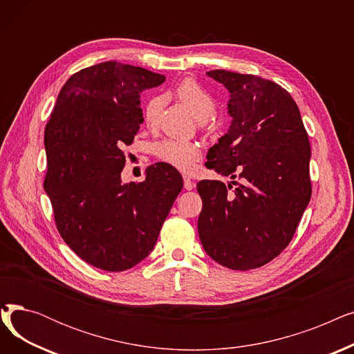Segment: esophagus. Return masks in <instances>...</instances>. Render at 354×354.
Wrapping results in <instances>:
<instances>
[{
	"label": "esophagus",
	"instance_id": "esophagus-1",
	"mask_svg": "<svg viewBox=\"0 0 354 354\" xmlns=\"http://www.w3.org/2000/svg\"><path fill=\"white\" fill-rule=\"evenodd\" d=\"M183 187H185V189L191 191V189H194V188H195V182H194V180H191L189 178L185 176V178H183Z\"/></svg>",
	"mask_w": 354,
	"mask_h": 354
}]
</instances>
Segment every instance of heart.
<instances>
[{"mask_svg": "<svg viewBox=\"0 0 354 354\" xmlns=\"http://www.w3.org/2000/svg\"><path fill=\"white\" fill-rule=\"evenodd\" d=\"M174 96L187 107L199 120V127L209 129V118L215 111V100L211 93L199 84L195 79H183L174 88ZM163 109V99L153 96L149 99L143 109V120L147 127H156ZM153 153L158 160L171 165L182 172L194 169L195 163L201 158V149L196 143L165 139L155 145Z\"/></svg>", "mask_w": 354, "mask_h": 354, "instance_id": "b5f03b06", "label": "heart"}]
</instances>
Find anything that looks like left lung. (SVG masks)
Masks as SVG:
<instances>
[{
    "instance_id": "obj_1",
    "label": "left lung",
    "mask_w": 354,
    "mask_h": 354,
    "mask_svg": "<svg viewBox=\"0 0 354 354\" xmlns=\"http://www.w3.org/2000/svg\"><path fill=\"white\" fill-rule=\"evenodd\" d=\"M208 76L230 90L232 118L228 133L209 149L211 169L243 182L234 180L235 189L221 180L196 185L199 239L218 264L254 270L287 248L308 205V135L299 106L280 84L227 70Z\"/></svg>"
}]
</instances>
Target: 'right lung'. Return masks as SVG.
I'll return each mask as SVG.
<instances>
[{"label":"right lung","mask_w":354,"mask_h":354,"mask_svg":"<svg viewBox=\"0 0 354 354\" xmlns=\"http://www.w3.org/2000/svg\"><path fill=\"white\" fill-rule=\"evenodd\" d=\"M165 76L143 67L104 62L66 82L46 124L47 192L55 227L87 264L124 271L156 244L183 187L174 166H149L146 179L123 185L124 146L143 122L139 93Z\"/></svg>","instance_id":"obj_1"}]
</instances>
